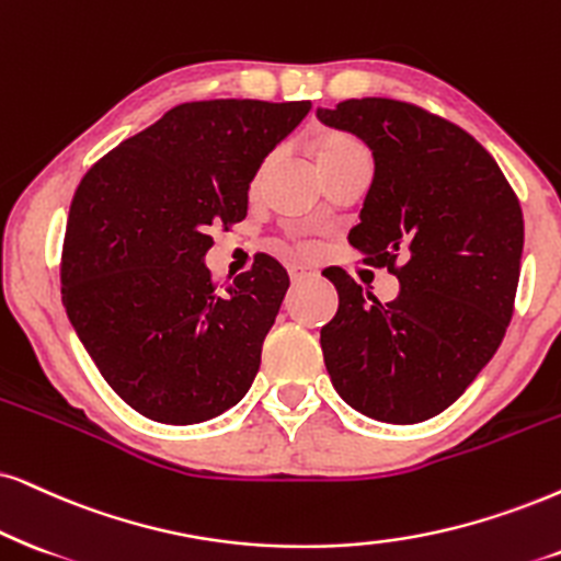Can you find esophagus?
Instances as JSON below:
<instances>
[{
    "label": "esophagus",
    "mask_w": 561,
    "mask_h": 561,
    "mask_svg": "<svg viewBox=\"0 0 561 561\" xmlns=\"http://www.w3.org/2000/svg\"><path fill=\"white\" fill-rule=\"evenodd\" d=\"M287 272H289V279H293V282H302V279H308V276H316L313 266L300 264V261H289Z\"/></svg>",
    "instance_id": "esophagus-1"
}]
</instances>
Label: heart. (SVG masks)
<instances>
[{
    "label": "heart",
    "instance_id": "obj_1",
    "mask_svg": "<svg viewBox=\"0 0 561 561\" xmlns=\"http://www.w3.org/2000/svg\"><path fill=\"white\" fill-rule=\"evenodd\" d=\"M352 152H367L363 147V141L350 137V134H325V137L318 141V160H329V158H342V154H352Z\"/></svg>",
    "mask_w": 561,
    "mask_h": 561
}]
</instances>
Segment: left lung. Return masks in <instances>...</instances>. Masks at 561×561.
Wrapping results in <instances>:
<instances>
[{
	"mask_svg": "<svg viewBox=\"0 0 561 561\" xmlns=\"http://www.w3.org/2000/svg\"><path fill=\"white\" fill-rule=\"evenodd\" d=\"M318 118L373 150L375 175L350 243L401 285L396 300L380 302L344 268H325L339 293L321 329L325 370L370 420L424 422L502 344L520 276V202L469 131L420 105L363 98L318 108Z\"/></svg>",
	"mask_w": 561,
	"mask_h": 561,
	"instance_id": "left-lung-1",
	"label": "left lung"
}]
</instances>
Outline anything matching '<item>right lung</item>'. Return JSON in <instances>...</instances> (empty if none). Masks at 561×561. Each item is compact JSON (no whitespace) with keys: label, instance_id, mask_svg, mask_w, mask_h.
<instances>
[{"label":"right lung","instance_id":"add662e5","mask_svg":"<svg viewBox=\"0 0 561 561\" xmlns=\"http://www.w3.org/2000/svg\"><path fill=\"white\" fill-rule=\"evenodd\" d=\"M310 101H196L124 139L75 191L61 300L105 382L162 424L215 420L243 399L289 276L259 253L225 287L209 228L240 222L248 186Z\"/></svg>","mask_w":561,"mask_h":561}]
</instances>
